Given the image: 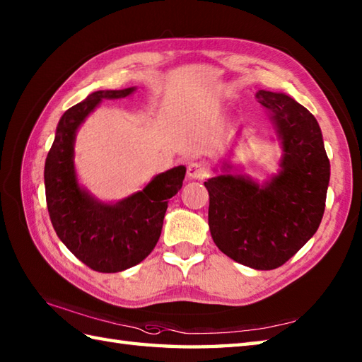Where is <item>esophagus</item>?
<instances>
[{
  "instance_id": "34e87169",
  "label": "esophagus",
  "mask_w": 362,
  "mask_h": 362,
  "mask_svg": "<svg viewBox=\"0 0 362 362\" xmlns=\"http://www.w3.org/2000/svg\"><path fill=\"white\" fill-rule=\"evenodd\" d=\"M188 177L204 180L205 177H209V168L204 161H191V163H188Z\"/></svg>"
}]
</instances>
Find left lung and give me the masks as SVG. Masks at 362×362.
<instances>
[{
	"mask_svg": "<svg viewBox=\"0 0 362 362\" xmlns=\"http://www.w3.org/2000/svg\"><path fill=\"white\" fill-rule=\"evenodd\" d=\"M281 141L280 173L264 185L222 174L205 182L214 244L236 263L271 271L317 232L325 211L329 160L316 118L291 96L258 90Z\"/></svg>",
	"mask_w": 362,
	"mask_h": 362,
	"instance_id": "obj_1",
	"label": "left lung"
}]
</instances>
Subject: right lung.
I'll return each instance as SVG.
<instances>
[{
  "instance_id": "right-lung-1",
  "label": "right lung",
  "mask_w": 362,
  "mask_h": 362,
  "mask_svg": "<svg viewBox=\"0 0 362 362\" xmlns=\"http://www.w3.org/2000/svg\"><path fill=\"white\" fill-rule=\"evenodd\" d=\"M134 91L135 87L99 90L68 109L45 161L46 205L54 230L76 258L104 274L141 263L153 250L168 201L182 188L187 173L185 166H175L117 204L98 201L79 187L73 161L79 126L103 99L126 98Z\"/></svg>"
}]
</instances>
